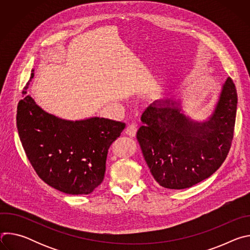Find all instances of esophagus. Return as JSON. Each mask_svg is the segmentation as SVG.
<instances>
[{"instance_id":"34e87169","label":"esophagus","mask_w":250,"mask_h":250,"mask_svg":"<svg viewBox=\"0 0 250 250\" xmlns=\"http://www.w3.org/2000/svg\"><path fill=\"white\" fill-rule=\"evenodd\" d=\"M137 131V125L135 124H130V125H126V128L125 130V133L129 136V137H134L135 136V133Z\"/></svg>"}]
</instances>
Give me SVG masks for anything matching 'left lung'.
<instances>
[{"mask_svg":"<svg viewBox=\"0 0 250 250\" xmlns=\"http://www.w3.org/2000/svg\"><path fill=\"white\" fill-rule=\"evenodd\" d=\"M237 94L228 77L218 101L205 120L186 115L182 101L163 98L141 116L136 138L155 181L173 190L190 188L207 179L229 151L236 116Z\"/></svg>","mask_w":250,"mask_h":250,"instance_id":"8db88e82","label":"left lung"}]
</instances>
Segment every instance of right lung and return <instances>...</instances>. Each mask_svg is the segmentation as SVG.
I'll return each mask as SVG.
<instances>
[{
	"mask_svg": "<svg viewBox=\"0 0 250 250\" xmlns=\"http://www.w3.org/2000/svg\"><path fill=\"white\" fill-rule=\"evenodd\" d=\"M30 79L34 76L31 70ZM19 102L17 126L25 154L42 179L69 195H88L104 180L108 150L125 125L100 117L65 120L27 95Z\"/></svg>",
	"mask_w": 250,
	"mask_h": 250,
	"instance_id": "add662e5",
	"label": "right lung"
}]
</instances>
